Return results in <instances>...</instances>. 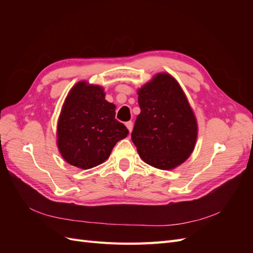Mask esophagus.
Here are the masks:
<instances>
[{"instance_id":"obj_1","label":"esophagus","mask_w":253,"mask_h":253,"mask_svg":"<svg viewBox=\"0 0 253 253\" xmlns=\"http://www.w3.org/2000/svg\"><path fill=\"white\" fill-rule=\"evenodd\" d=\"M126 127H127V129H128V132L131 133L132 129H133V122H132V121H127L126 124Z\"/></svg>"}]
</instances>
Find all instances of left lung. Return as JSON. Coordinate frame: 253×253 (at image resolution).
Returning a JSON list of instances; mask_svg holds the SVG:
<instances>
[{"mask_svg": "<svg viewBox=\"0 0 253 253\" xmlns=\"http://www.w3.org/2000/svg\"><path fill=\"white\" fill-rule=\"evenodd\" d=\"M140 114L132 141L144 163L160 170L181 165L193 152L197 122L188 99L171 75L160 73L138 89Z\"/></svg>", "mask_w": 253, "mask_h": 253, "instance_id": "obj_1", "label": "left lung"}]
</instances>
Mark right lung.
<instances>
[{
    "label": "right lung",
    "mask_w": 253,
    "mask_h": 253,
    "mask_svg": "<svg viewBox=\"0 0 253 253\" xmlns=\"http://www.w3.org/2000/svg\"><path fill=\"white\" fill-rule=\"evenodd\" d=\"M102 86L80 81L71 89L57 126V144L64 160L90 169L109 158L128 129L115 118V104L105 100Z\"/></svg>",
    "instance_id": "1"
}]
</instances>
